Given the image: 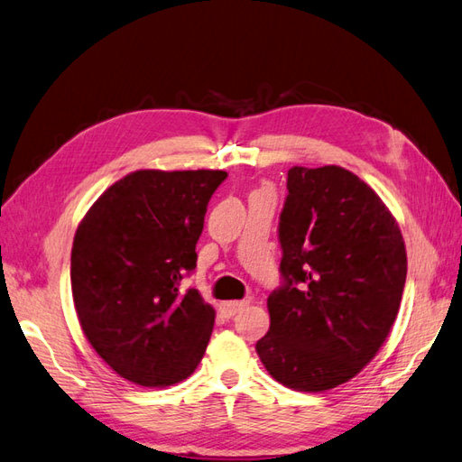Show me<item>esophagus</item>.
<instances>
[{"label":"esophagus","mask_w":462,"mask_h":462,"mask_svg":"<svg viewBox=\"0 0 462 462\" xmlns=\"http://www.w3.org/2000/svg\"><path fill=\"white\" fill-rule=\"evenodd\" d=\"M245 306H247V300H230L220 306V312L224 314V318H234L236 314L242 312Z\"/></svg>","instance_id":"34e87169"}]
</instances>
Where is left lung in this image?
<instances>
[{"label":"left lung","mask_w":462,"mask_h":462,"mask_svg":"<svg viewBox=\"0 0 462 462\" xmlns=\"http://www.w3.org/2000/svg\"><path fill=\"white\" fill-rule=\"evenodd\" d=\"M279 217L281 287L255 344L269 374L302 393L347 383L388 337L406 285L394 217L357 175L291 168Z\"/></svg>","instance_id":"obj_1"}]
</instances>
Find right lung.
Instances as JSON below:
<instances>
[{
	"instance_id": "obj_1",
	"label": "right lung",
	"mask_w": 462,
	"mask_h": 462,
	"mask_svg": "<svg viewBox=\"0 0 462 462\" xmlns=\"http://www.w3.org/2000/svg\"><path fill=\"white\" fill-rule=\"evenodd\" d=\"M228 173L140 170L113 183L74 236L72 297L99 357L126 381L170 386L200 363L215 309L181 279L197 267L207 205Z\"/></svg>"
}]
</instances>
